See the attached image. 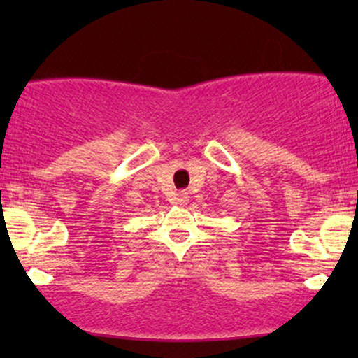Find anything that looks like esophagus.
<instances>
[{"instance_id":"34e87169","label":"esophagus","mask_w":358,"mask_h":358,"mask_svg":"<svg viewBox=\"0 0 358 358\" xmlns=\"http://www.w3.org/2000/svg\"><path fill=\"white\" fill-rule=\"evenodd\" d=\"M188 202V195L185 192H180L178 195H176V203L178 205H185Z\"/></svg>"}]
</instances>
